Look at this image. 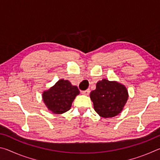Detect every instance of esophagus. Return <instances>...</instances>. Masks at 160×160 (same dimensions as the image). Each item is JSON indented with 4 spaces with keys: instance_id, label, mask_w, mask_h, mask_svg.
<instances>
[{
    "instance_id": "34e87169",
    "label": "esophagus",
    "mask_w": 160,
    "mask_h": 160,
    "mask_svg": "<svg viewBox=\"0 0 160 160\" xmlns=\"http://www.w3.org/2000/svg\"><path fill=\"white\" fill-rule=\"evenodd\" d=\"M90 90L88 89V90H87L85 91H82V94H84V95H89V94H90Z\"/></svg>"
}]
</instances>
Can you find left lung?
I'll list each match as a JSON object with an SVG mask.
<instances>
[{
  "label": "left lung",
  "instance_id": "obj_1",
  "mask_svg": "<svg viewBox=\"0 0 160 160\" xmlns=\"http://www.w3.org/2000/svg\"><path fill=\"white\" fill-rule=\"evenodd\" d=\"M90 99L94 109L103 118H112L119 114L128 99L125 85L106 79L97 83L96 90L91 92Z\"/></svg>",
  "mask_w": 160,
  "mask_h": 160
}]
</instances>
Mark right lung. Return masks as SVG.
<instances>
[{
	"mask_svg": "<svg viewBox=\"0 0 160 160\" xmlns=\"http://www.w3.org/2000/svg\"><path fill=\"white\" fill-rule=\"evenodd\" d=\"M80 94L77 86L61 79L48 90L43 92L42 99L47 109L54 114H62L70 110L75 97Z\"/></svg>",
	"mask_w": 160,
	"mask_h": 160,
	"instance_id": "add662e5",
	"label": "right lung"
}]
</instances>
